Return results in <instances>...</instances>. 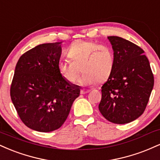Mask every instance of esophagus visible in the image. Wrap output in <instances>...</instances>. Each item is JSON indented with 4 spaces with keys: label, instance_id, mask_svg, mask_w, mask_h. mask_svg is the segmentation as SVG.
I'll return each mask as SVG.
<instances>
[{
    "label": "esophagus",
    "instance_id": "34e87169",
    "mask_svg": "<svg viewBox=\"0 0 160 160\" xmlns=\"http://www.w3.org/2000/svg\"><path fill=\"white\" fill-rule=\"evenodd\" d=\"M89 92H90V90H89V89H82L81 91H80V93H81V94H86V93Z\"/></svg>",
    "mask_w": 160,
    "mask_h": 160
}]
</instances>
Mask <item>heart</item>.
Instances as JSON below:
<instances>
[{
	"label": "heart",
	"mask_w": 160,
	"mask_h": 160,
	"mask_svg": "<svg viewBox=\"0 0 160 160\" xmlns=\"http://www.w3.org/2000/svg\"><path fill=\"white\" fill-rule=\"evenodd\" d=\"M68 56L70 60H58L57 68L62 78L69 83L77 81L80 71L83 73L80 82L102 83L109 78L114 68L112 49L92 40L74 42L68 49Z\"/></svg>",
	"instance_id": "obj_1"
}]
</instances>
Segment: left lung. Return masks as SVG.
<instances>
[{"mask_svg": "<svg viewBox=\"0 0 160 160\" xmlns=\"http://www.w3.org/2000/svg\"><path fill=\"white\" fill-rule=\"evenodd\" d=\"M108 39L114 52V68L102 86L98 109L113 123H128L146 109L153 87V74L140 47L120 37Z\"/></svg>", "mask_w": 160, "mask_h": 160, "instance_id": "1", "label": "left lung"}]
</instances>
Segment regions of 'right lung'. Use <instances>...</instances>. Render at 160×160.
Segmentation results:
<instances>
[{
  "instance_id": "add662e5",
  "label": "right lung",
  "mask_w": 160,
  "mask_h": 160,
  "mask_svg": "<svg viewBox=\"0 0 160 160\" xmlns=\"http://www.w3.org/2000/svg\"><path fill=\"white\" fill-rule=\"evenodd\" d=\"M61 42L38 45L22 55L16 64L10 97L20 120L41 132L58 129L65 122L79 86L58 72Z\"/></svg>"
}]
</instances>
